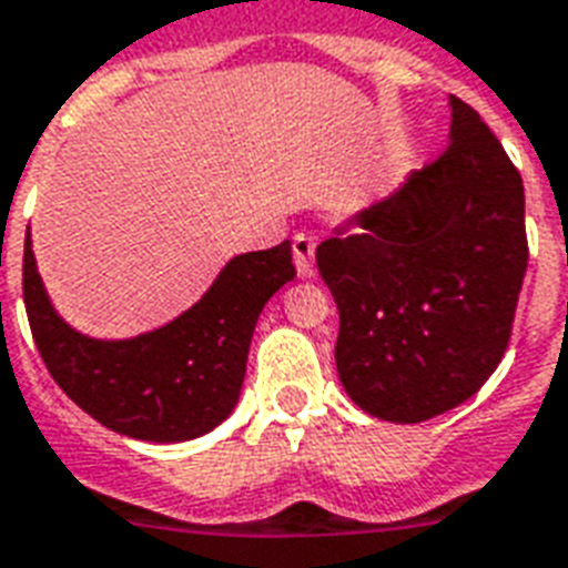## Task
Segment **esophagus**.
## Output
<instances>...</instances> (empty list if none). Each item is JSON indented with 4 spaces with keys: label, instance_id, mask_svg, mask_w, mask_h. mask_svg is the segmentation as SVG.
<instances>
[{
    "label": "esophagus",
    "instance_id": "1",
    "mask_svg": "<svg viewBox=\"0 0 568 568\" xmlns=\"http://www.w3.org/2000/svg\"><path fill=\"white\" fill-rule=\"evenodd\" d=\"M292 253L294 265H297V274L312 276V271H315V239L306 235V232H297L292 239Z\"/></svg>",
    "mask_w": 568,
    "mask_h": 568
}]
</instances>
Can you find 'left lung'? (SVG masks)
Here are the masks:
<instances>
[{
	"mask_svg": "<svg viewBox=\"0 0 568 568\" xmlns=\"http://www.w3.org/2000/svg\"><path fill=\"white\" fill-rule=\"evenodd\" d=\"M338 306L336 368L359 409L427 422L484 386L528 271L525 189L480 114L450 97V144L315 250Z\"/></svg>",
	"mask_w": 568,
	"mask_h": 568,
	"instance_id": "1",
	"label": "left lung"
}]
</instances>
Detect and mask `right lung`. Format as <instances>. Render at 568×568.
Here are the masks:
<instances>
[{
	"label": "right lung",
	"instance_id": "obj_1",
	"mask_svg": "<svg viewBox=\"0 0 568 568\" xmlns=\"http://www.w3.org/2000/svg\"><path fill=\"white\" fill-rule=\"evenodd\" d=\"M294 280L292 244L235 256L180 318L144 336L100 342L58 318L40 283L31 239L22 301L31 336L64 395L102 427L144 442H185L235 409L258 312Z\"/></svg>",
	"mask_w": 568,
	"mask_h": 568
}]
</instances>
